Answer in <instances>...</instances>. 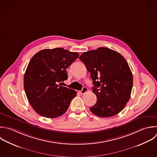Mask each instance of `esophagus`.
<instances>
[{"label": "esophagus", "mask_w": 157, "mask_h": 157, "mask_svg": "<svg viewBox=\"0 0 157 157\" xmlns=\"http://www.w3.org/2000/svg\"><path fill=\"white\" fill-rule=\"evenodd\" d=\"M87 91H88V89H87V88L86 87H85V86H84V87H83V88H82V90H81V91H80V94H85L86 92H87Z\"/></svg>", "instance_id": "34e87169"}]
</instances>
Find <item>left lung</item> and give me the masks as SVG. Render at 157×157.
<instances>
[{"label":"left lung","instance_id":"left-lung-1","mask_svg":"<svg viewBox=\"0 0 157 157\" xmlns=\"http://www.w3.org/2000/svg\"><path fill=\"white\" fill-rule=\"evenodd\" d=\"M79 59L90 72L96 95V103L91 112L100 117H110L120 113L128 102L133 78L124 57L108 48L99 47L84 52Z\"/></svg>","mask_w":157,"mask_h":157}]
</instances>
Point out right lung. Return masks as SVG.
<instances>
[{
  "label": "right lung",
  "instance_id": "add662e5",
  "mask_svg": "<svg viewBox=\"0 0 157 157\" xmlns=\"http://www.w3.org/2000/svg\"><path fill=\"white\" fill-rule=\"evenodd\" d=\"M79 56L63 48L44 49L31 58L24 76L28 101L40 115L56 118L68 109L77 92L61 86L67 80L66 69Z\"/></svg>",
  "mask_w": 157,
  "mask_h": 157
}]
</instances>
